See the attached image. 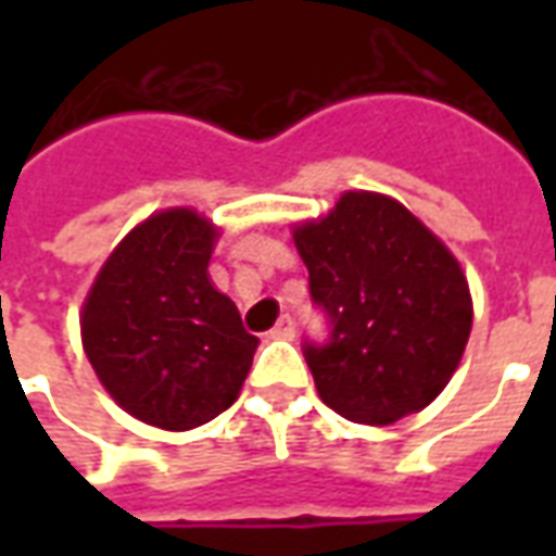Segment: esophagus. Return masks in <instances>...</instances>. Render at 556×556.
I'll use <instances>...</instances> for the list:
<instances>
[{
    "label": "esophagus",
    "mask_w": 556,
    "mask_h": 556,
    "mask_svg": "<svg viewBox=\"0 0 556 556\" xmlns=\"http://www.w3.org/2000/svg\"><path fill=\"white\" fill-rule=\"evenodd\" d=\"M270 339H294V321H291V315L279 318V325L270 330Z\"/></svg>",
    "instance_id": "esophagus-1"
}]
</instances>
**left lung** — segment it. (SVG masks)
<instances>
[{"mask_svg": "<svg viewBox=\"0 0 556 556\" xmlns=\"http://www.w3.org/2000/svg\"><path fill=\"white\" fill-rule=\"evenodd\" d=\"M309 294L330 325L303 357L327 408L390 426L438 399L465 354L473 303L455 255L408 207L349 190L294 229Z\"/></svg>", "mask_w": 556, "mask_h": 556, "instance_id": "8db88e82", "label": "left lung"}]
</instances>
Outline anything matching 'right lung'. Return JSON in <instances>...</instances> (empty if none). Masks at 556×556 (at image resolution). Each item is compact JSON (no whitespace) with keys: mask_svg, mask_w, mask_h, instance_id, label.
<instances>
[{"mask_svg":"<svg viewBox=\"0 0 556 556\" xmlns=\"http://www.w3.org/2000/svg\"><path fill=\"white\" fill-rule=\"evenodd\" d=\"M217 229L190 207L151 214L103 262L79 327L106 393L137 419L187 431L229 408L258 339L214 289Z\"/></svg>","mask_w":556,"mask_h":556,"instance_id":"1","label":"right lung"}]
</instances>
